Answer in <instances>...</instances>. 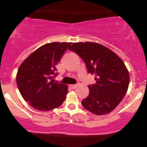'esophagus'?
<instances>
[{
	"label": "esophagus",
	"mask_w": 147,
	"mask_h": 147,
	"mask_svg": "<svg viewBox=\"0 0 147 147\" xmlns=\"http://www.w3.org/2000/svg\"><path fill=\"white\" fill-rule=\"evenodd\" d=\"M69 87H70L71 89H75L76 87V84H70Z\"/></svg>",
	"instance_id": "34e87169"
}]
</instances>
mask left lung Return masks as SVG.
<instances>
[{"label": "left lung", "mask_w": 147, "mask_h": 147, "mask_svg": "<svg viewBox=\"0 0 147 147\" xmlns=\"http://www.w3.org/2000/svg\"><path fill=\"white\" fill-rule=\"evenodd\" d=\"M94 75L95 84L88 85V97L82 101L87 110L97 115L108 114L117 107L128 90L129 75L125 65L114 52L95 42H77L69 47Z\"/></svg>", "instance_id": "obj_1"}]
</instances>
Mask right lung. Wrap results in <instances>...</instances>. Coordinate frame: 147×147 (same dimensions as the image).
Instances as JSON below:
<instances>
[{
  "label": "right lung",
  "instance_id": "1",
  "mask_svg": "<svg viewBox=\"0 0 147 147\" xmlns=\"http://www.w3.org/2000/svg\"><path fill=\"white\" fill-rule=\"evenodd\" d=\"M71 42H52L41 46L20 65L16 82L22 97L31 107L50 111L63 103L67 87L54 79L56 65Z\"/></svg>",
  "mask_w": 147,
  "mask_h": 147
}]
</instances>
